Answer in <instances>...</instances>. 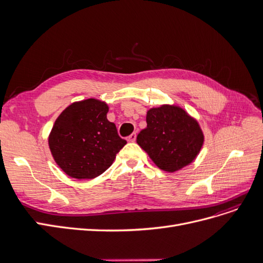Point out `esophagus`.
<instances>
[{"instance_id":"1","label":"esophagus","mask_w":263,"mask_h":263,"mask_svg":"<svg viewBox=\"0 0 263 263\" xmlns=\"http://www.w3.org/2000/svg\"><path fill=\"white\" fill-rule=\"evenodd\" d=\"M135 140H136V134L133 133V134L130 135V136L128 137V141H130V142H134Z\"/></svg>"}]
</instances>
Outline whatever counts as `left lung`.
<instances>
[{
	"instance_id": "obj_1",
	"label": "left lung",
	"mask_w": 263,
	"mask_h": 263,
	"mask_svg": "<svg viewBox=\"0 0 263 263\" xmlns=\"http://www.w3.org/2000/svg\"><path fill=\"white\" fill-rule=\"evenodd\" d=\"M147 127L137 144L154 163L166 172H176L192 163L204 144V135L195 118L177 105L164 104L147 112Z\"/></svg>"
}]
</instances>
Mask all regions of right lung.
<instances>
[{
	"label": "right lung",
	"mask_w": 263,
	"mask_h": 263,
	"mask_svg": "<svg viewBox=\"0 0 263 263\" xmlns=\"http://www.w3.org/2000/svg\"><path fill=\"white\" fill-rule=\"evenodd\" d=\"M107 112L105 102L87 99L72 103L55 119L48 137L49 149L55 163L69 177H99L127 144L107 119Z\"/></svg>",
	"instance_id": "add662e5"
}]
</instances>
